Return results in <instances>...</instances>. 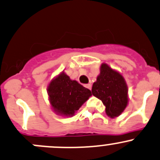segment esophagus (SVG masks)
<instances>
[{
    "label": "esophagus",
    "mask_w": 160,
    "mask_h": 160,
    "mask_svg": "<svg viewBox=\"0 0 160 160\" xmlns=\"http://www.w3.org/2000/svg\"><path fill=\"white\" fill-rule=\"evenodd\" d=\"M85 87H86L87 88H88V89H90V90L91 89V83H88V84L85 85Z\"/></svg>",
    "instance_id": "esophagus-1"
}]
</instances>
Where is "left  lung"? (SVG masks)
Returning <instances> with one entry per match:
<instances>
[{
	"mask_svg": "<svg viewBox=\"0 0 160 160\" xmlns=\"http://www.w3.org/2000/svg\"><path fill=\"white\" fill-rule=\"evenodd\" d=\"M91 91L93 95L102 100L105 113L110 118L118 117L128 105V88L124 77L106 63L101 65L100 73Z\"/></svg>",
	"mask_w": 160,
	"mask_h": 160,
	"instance_id": "8db88e82",
	"label": "left lung"
}]
</instances>
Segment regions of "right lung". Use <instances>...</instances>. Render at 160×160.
<instances>
[{
    "label": "right lung",
    "mask_w": 160,
    "mask_h": 160,
    "mask_svg": "<svg viewBox=\"0 0 160 160\" xmlns=\"http://www.w3.org/2000/svg\"><path fill=\"white\" fill-rule=\"evenodd\" d=\"M48 100L57 115L69 117L91 97V91L62 71L54 77L48 86Z\"/></svg>",
    "instance_id": "right-lung-1"
}]
</instances>
